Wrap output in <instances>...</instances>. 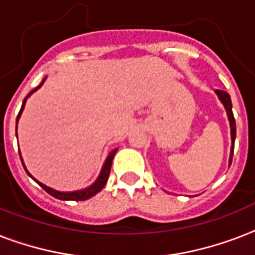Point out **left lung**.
I'll use <instances>...</instances> for the list:
<instances>
[{
	"mask_svg": "<svg viewBox=\"0 0 255 255\" xmlns=\"http://www.w3.org/2000/svg\"><path fill=\"white\" fill-rule=\"evenodd\" d=\"M217 95L220 98L224 106H225V110L228 112V116H229L230 122V131H232V141H233V145H232V153H230V164H232V159H233V151H234V140H236V120H234L233 111H232V100H230V95L226 91H222V90H217Z\"/></svg>",
	"mask_w": 255,
	"mask_h": 255,
	"instance_id": "obj_1",
	"label": "left lung"
}]
</instances>
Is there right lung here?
Returning a JSON list of instances; mask_svg holds the SVG:
<instances>
[{"label":"right lung","instance_id":"1","mask_svg":"<svg viewBox=\"0 0 255 255\" xmlns=\"http://www.w3.org/2000/svg\"><path fill=\"white\" fill-rule=\"evenodd\" d=\"M43 81H45V79H43ZM43 81L41 82V85L38 86L37 88L41 87L42 83H43ZM37 88H34L33 91H30L29 94L26 95L25 99H23L22 107H21V110H19V114H18V116H17V122H18V119H19V116H21L22 110H23V107H25L26 99H27V98H29V96L31 95V94H33L35 90H37ZM116 151H118V149H114V151H112L111 153L108 155L107 160H106V163H104L103 169H102V172H100V176L98 177V180H96V181L94 182V184H92L90 188H86V189H83V190H77V192H58V190H54V189H51V188H49V186H46V185H43V184H41V182H38L35 178H34V180H35V181H37L38 184H39V185H41L42 188L46 190V192H47V193L51 194L53 197L58 198V200H70V201H85V200H88V198L92 197V196H95L98 192H100V190L104 188V185H106V182H107V180H108V176H110L112 159H114V156H115ZM23 168H25V167H23ZM26 172H27V170H26ZM27 173H29V172H27ZM29 176H31V174L29 173Z\"/></svg>","mask_w":255,"mask_h":255}]
</instances>
